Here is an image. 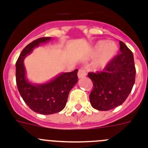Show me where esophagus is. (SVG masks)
Segmentation results:
<instances>
[{
    "instance_id": "34e87169",
    "label": "esophagus",
    "mask_w": 148,
    "mask_h": 148,
    "mask_svg": "<svg viewBox=\"0 0 148 148\" xmlns=\"http://www.w3.org/2000/svg\"><path fill=\"white\" fill-rule=\"evenodd\" d=\"M86 75V71L84 69V68H80L79 71H78V73H77V76L79 78H82L84 77H85Z\"/></svg>"
}]
</instances>
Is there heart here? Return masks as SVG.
<instances>
[{
	"label": "heart",
	"mask_w": 148,
	"mask_h": 148,
	"mask_svg": "<svg viewBox=\"0 0 148 148\" xmlns=\"http://www.w3.org/2000/svg\"><path fill=\"white\" fill-rule=\"evenodd\" d=\"M101 51L102 52L95 63V67L97 68H104L110 62V60L117 53L118 46L112 42H106V41H99L95 45L94 51L96 54H98Z\"/></svg>",
	"instance_id": "obj_1"
}]
</instances>
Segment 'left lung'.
Returning a JSON list of instances; mask_svg holds the SVG:
<instances>
[{"mask_svg": "<svg viewBox=\"0 0 148 148\" xmlns=\"http://www.w3.org/2000/svg\"><path fill=\"white\" fill-rule=\"evenodd\" d=\"M121 54L110 61L103 71L90 72L93 84L90 101L94 109L107 111L122 105L132 90L135 81L134 56L123 42L119 41Z\"/></svg>", "mask_w": 148, "mask_h": 148, "instance_id": "1", "label": "left lung"}]
</instances>
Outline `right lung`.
Segmentation results:
<instances>
[{
    "label": "right lung",
    "instance_id": "right-lung-1",
    "mask_svg": "<svg viewBox=\"0 0 148 148\" xmlns=\"http://www.w3.org/2000/svg\"><path fill=\"white\" fill-rule=\"evenodd\" d=\"M50 39V37H42L29 43L23 49L16 62V81L20 94L32 111L42 115L62 111L65 107L69 92L78 81L77 69L62 73L42 84H32L26 79L24 58L34 48Z\"/></svg>",
    "mask_w": 148,
    "mask_h": 148
}]
</instances>
